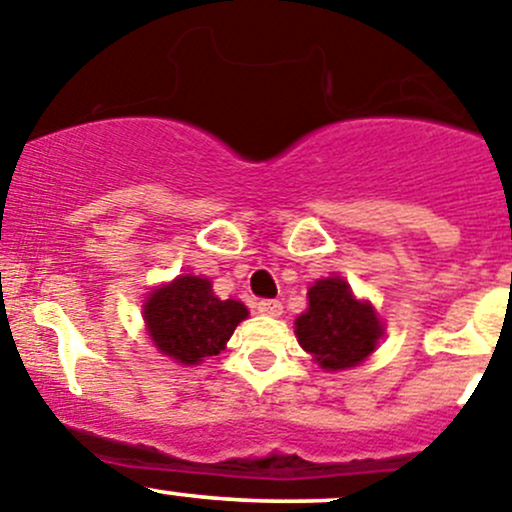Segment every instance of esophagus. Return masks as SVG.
<instances>
[{
    "instance_id": "1",
    "label": "esophagus",
    "mask_w": 512,
    "mask_h": 512,
    "mask_svg": "<svg viewBox=\"0 0 512 512\" xmlns=\"http://www.w3.org/2000/svg\"><path fill=\"white\" fill-rule=\"evenodd\" d=\"M257 312L267 314V317H280L282 302H277V299H262V302H257Z\"/></svg>"
}]
</instances>
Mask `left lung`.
<instances>
[{
  "label": "left lung",
  "instance_id": "obj_1",
  "mask_svg": "<svg viewBox=\"0 0 512 512\" xmlns=\"http://www.w3.org/2000/svg\"><path fill=\"white\" fill-rule=\"evenodd\" d=\"M307 299L309 307L294 322V334L322 369H352L374 352L384 337V324L374 307L356 299L342 277L317 280L309 287Z\"/></svg>",
  "mask_w": 512,
  "mask_h": 512
}]
</instances>
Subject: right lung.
<instances>
[{"label": "right lung", "instance_id": "add662e5", "mask_svg": "<svg viewBox=\"0 0 512 512\" xmlns=\"http://www.w3.org/2000/svg\"><path fill=\"white\" fill-rule=\"evenodd\" d=\"M143 319L160 354L178 364H200L223 352L237 324L247 319V307L215 297L205 277L180 275L148 294Z\"/></svg>", "mask_w": 512, "mask_h": 512}]
</instances>
